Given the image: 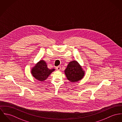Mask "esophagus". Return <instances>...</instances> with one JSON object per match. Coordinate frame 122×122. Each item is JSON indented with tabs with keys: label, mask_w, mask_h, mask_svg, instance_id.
<instances>
[{
	"label": "esophagus",
	"mask_w": 122,
	"mask_h": 122,
	"mask_svg": "<svg viewBox=\"0 0 122 122\" xmlns=\"http://www.w3.org/2000/svg\"><path fill=\"white\" fill-rule=\"evenodd\" d=\"M56 70H57V71H59V70L61 69V67H60V66H58L56 67Z\"/></svg>",
	"instance_id": "obj_1"
}]
</instances>
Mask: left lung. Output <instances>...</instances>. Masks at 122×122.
I'll list each match as a JSON object with an SVG mask.
<instances>
[{
  "mask_svg": "<svg viewBox=\"0 0 122 122\" xmlns=\"http://www.w3.org/2000/svg\"><path fill=\"white\" fill-rule=\"evenodd\" d=\"M65 73L68 80L73 83L81 81L85 75V71L81 66L75 60L69 63Z\"/></svg>",
  "mask_w": 122,
  "mask_h": 122,
  "instance_id": "8db88e82",
  "label": "left lung"
}]
</instances>
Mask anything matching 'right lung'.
Segmentation results:
<instances>
[{"label": "right lung", "mask_w": 122, "mask_h": 122, "mask_svg": "<svg viewBox=\"0 0 122 122\" xmlns=\"http://www.w3.org/2000/svg\"><path fill=\"white\" fill-rule=\"evenodd\" d=\"M55 70V69H49L47 67L46 63L44 60H41L32 68L31 72L36 79L39 81H43Z\"/></svg>", "instance_id": "obj_1"}]
</instances>
